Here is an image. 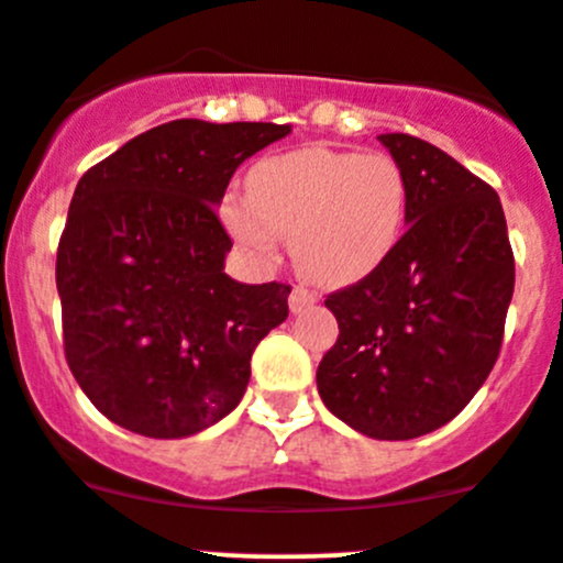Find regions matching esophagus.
I'll list each match as a JSON object with an SVG mask.
<instances>
[{"instance_id":"34e87169","label":"esophagus","mask_w":563,"mask_h":563,"mask_svg":"<svg viewBox=\"0 0 563 563\" xmlns=\"http://www.w3.org/2000/svg\"><path fill=\"white\" fill-rule=\"evenodd\" d=\"M316 302V294L310 291V288L305 286H294L291 288V297H288V308L294 310V313H299V310H305L308 305Z\"/></svg>"}]
</instances>
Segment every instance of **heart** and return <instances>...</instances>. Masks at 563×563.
I'll use <instances>...</instances> for the list:
<instances>
[{"mask_svg": "<svg viewBox=\"0 0 563 563\" xmlns=\"http://www.w3.org/2000/svg\"><path fill=\"white\" fill-rule=\"evenodd\" d=\"M407 178L387 154L302 148L258 162L247 198L231 192L222 220L239 244L269 258L277 236H291L299 272L324 286H346L376 269L401 236Z\"/></svg>", "mask_w": 563, "mask_h": 563, "instance_id": "1", "label": "heart"}]
</instances>
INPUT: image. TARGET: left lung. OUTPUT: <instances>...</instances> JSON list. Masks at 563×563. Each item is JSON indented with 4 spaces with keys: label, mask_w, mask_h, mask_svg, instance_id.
<instances>
[{
    "label": "left lung",
    "mask_w": 563,
    "mask_h": 563,
    "mask_svg": "<svg viewBox=\"0 0 563 563\" xmlns=\"http://www.w3.org/2000/svg\"><path fill=\"white\" fill-rule=\"evenodd\" d=\"M407 178V233L371 275L327 294L338 341L319 396L374 440L449 423L493 371L515 294V253L489 184L409 134H379Z\"/></svg>",
    "instance_id": "obj_1"
}]
</instances>
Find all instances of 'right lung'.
Masks as SVG:
<instances>
[{
  "mask_svg": "<svg viewBox=\"0 0 563 563\" xmlns=\"http://www.w3.org/2000/svg\"><path fill=\"white\" fill-rule=\"evenodd\" d=\"M277 123L173 120L134 136L76 184L57 247L70 374L112 423L176 440L225 418L261 338L288 316L286 283L225 275L220 206Z\"/></svg>",
  "mask_w": 563,
  "mask_h": 563,
  "instance_id": "right-lung-1",
  "label": "right lung"
}]
</instances>
